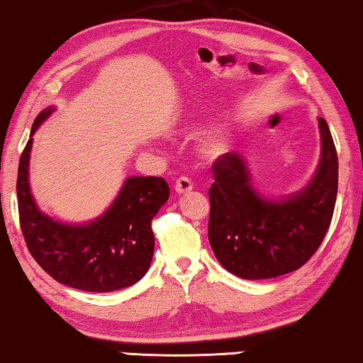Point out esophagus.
Wrapping results in <instances>:
<instances>
[{"label": "esophagus", "instance_id": "1", "mask_svg": "<svg viewBox=\"0 0 363 363\" xmlns=\"http://www.w3.org/2000/svg\"><path fill=\"white\" fill-rule=\"evenodd\" d=\"M191 190H193V183H191L190 178H186V177L178 178L177 183H175V191L178 194H186V193H190Z\"/></svg>", "mask_w": 363, "mask_h": 363}]
</instances>
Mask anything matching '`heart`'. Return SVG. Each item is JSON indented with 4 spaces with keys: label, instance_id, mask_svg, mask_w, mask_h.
I'll return each instance as SVG.
<instances>
[{
    "label": "heart",
    "instance_id": "b5f03b06",
    "mask_svg": "<svg viewBox=\"0 0 363 363\" xmlns=\"http://www.w3.org/2000/svg\"><path fill=\"white\" fill-rule=\"evenodd\" d=\"M230 143V134L228 130H218L204 138L198 145V154L203 157L204 160H216L219 157H223L225 152L229 150Z\"/></svg>",
    "mask_w": 363,
    "mask_h": 363
}]
</instances>
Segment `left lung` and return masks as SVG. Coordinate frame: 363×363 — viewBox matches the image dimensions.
Listing matches in <instances>:
<instances>
[{"label": "left lung", "instance_id": "left-lung-1", "mask_svg": "<svg viewBox=\"0 0 363 363\" xmlns=\"http://www.w3.org/2000/svg\"><path fill=\"white\" fill-rule=\"evenodd\" d=\"M321 157L311 182L286 198L254 190L242 155L229 152L214 162L209 188L208 238L225 270L264 280L298 270L321 245L337 198V152L329 125L318 118Z\"/></svg>", "mask_w": 363, "mask_h": 363}]
</instances>
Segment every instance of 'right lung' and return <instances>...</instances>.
<instances>
[{
    "label": "right lung",
    "instance_id": "right-lung-1",
    "mask_svg": "<svg viewBox=\"0 0 363 363\" xmlns=\"http://www.w3.org/2000/svg\"><path fill=\"white\" fill-rule=\"evenodd\" d=\"M54 113L35 118L18 170L19 223L30 255L59 283L83 291L108 293L138 283L154 255L152 219L170 196L160 177H129L101 216L68 224L42 213L30 193L29 160L33 135Z\"/></svg>",
    "mask_w": 363,
    "mask_h": 363
}]
</instances>
